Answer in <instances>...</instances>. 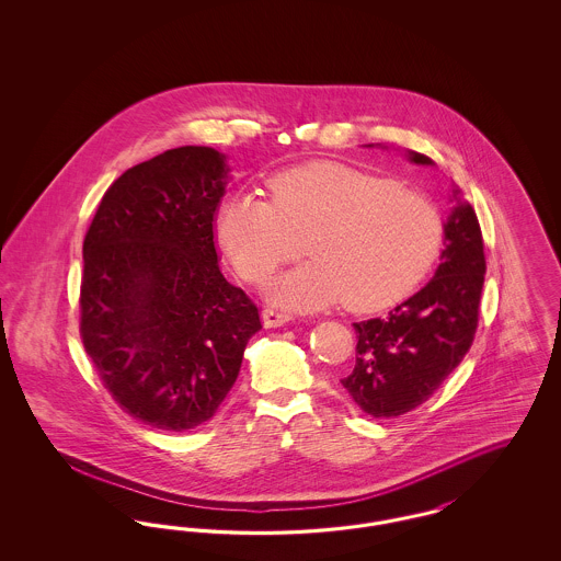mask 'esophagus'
I'll list each match as a JSON object with an SVG mask.
<instances>
[{
    "label": "esophagus",
    "mask_w": 561,
    "mask_h": 561,
    "mask_svg": "<svg viewBox=\"0 0 561 561\" xmlns=\"http://www.w3.org/2000/svg\"><path fill=\"white\" fill-rule=\"evenodd\" d=\"M293 320L290 313H284V311H277V309H265L263 311V321H265V328H279L284 323Z\"/></svg>",
    "instance_id": "esophagus-1"
}]
</instances>
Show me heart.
<instances>
[{
	"mask_svg": "<svg viewBox=\"0 0 561 561\" xmlns=\"http://www.w3.org/2000/svg\"><path fill=\"white\" fill-rule=\"evenodd\" d=\"M271 202L233 195L218 214V241L250 284H265L307 250L313 261L279 277L271 298L313 311L345 300L370 313L412 293L439 256L444 220L398 181L336 161L277 174Z\"/></svg>",
	"mask_w": 561,
	"mask_h": 561,
	"instance_id": "1",
	"label": "heart"
}]
</instances>
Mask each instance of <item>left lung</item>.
Wrapping results in <instances>:
<instances>
[{
    "mask_svg": "<svg viewBox=\"0 0 561 561\" xmlns=\"http://www.w3.org/2000/svg\"><path fill=\"white\" fill-rule=\"evenodd\" d=\"M410 160L431 163L414 151ZM453 193L456 199L458 188ZM444 231L446 250L427 286L387 318L353 323L355 368L341 382L374 419H396L425 403L473 345L485 273L478 214L458 204Z\"/></svg>",
    "mask_w": 561,
    "mask_h": 561,
    "instance_id": "8db88e82",
    "label": "left lung"
}]
</instances>
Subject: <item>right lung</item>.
Segmentation results:
<instances>
[{
    "instance_id": "1",
    "label": "right lung",
    "mask_w": 561,
    "mask_h": 561,
    "mask_svg": "<svg viewBox=\"0 0 561 561\" xmlns=\"http://www.w3.org/2000/svg\"><path fill=\"white\" fill-rule=\"evenodd\" d=\"M225 185L218 151L170 149L105 191L83 238L81 343L111 400L149 427L210 421L263 328L218 267Z\"/></svg>"
}]
</instances>
